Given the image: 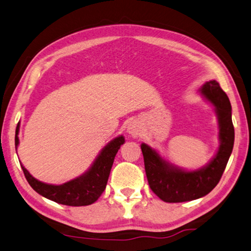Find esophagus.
Masks as SVG:
<instances>
[{
  "instance_id": "1",
  "label": "esophagus",
  "mask_w": 251,
  "mask_h": 251,
  "mask_svg": "<svg viewBox=\"0 0 251 251\" xmlns=\"http://www.w3.org/2000/svg\"><path fill=\"white\" fill-rule=\"evenodd\" d=\"M127 131H128L129 134L132 136H138L141 134V128H140V126L137 124V123L132 122L128 125V127H127Z\"/></svg>"
}]
</instances>
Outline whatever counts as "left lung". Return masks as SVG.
Masks as SVG:
<instances>
[{
  "mask_svg": "<svg viewBox=\"0 0 251 251\" xmlns=\"http://www.w3.org/2000/svg\"><path fill=\"white\" fill-rule=\"evenodd\" d=\"M200 92L214 105L220 126V148L207 166L191 172L180 170L162 159L150 146L141 145L150 188L165 202H184L208 195L222 177L232 153L235 132L228 97L215 80L205 82Z\"/></svg>",
  "mask_w": 251,
  "mask_h": 251,
  "instance_id": "obj_1",
  "label": "left lung"
}]
</instances>
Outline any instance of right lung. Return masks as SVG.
Instances as JSON below:
<instances>
[{
    "label": "right lung",
    "instance_id": "obj_1",
    "mask_svg": "<svg viewBox=\"0 0 251 251\" xmlns=\"http://www.w3.org/2000/svg\"><path fill=\"white\" fill-rule=\"evenodd\" d=\"M18 130L19 123L16 127V135H15V147L16 148L19 144L17 136ZM124 142V137H116L103 148L89 171H87L79 177L62 185H49L42 183V181L32 177L23 165L22 169L29 185L43 197L55 201L57 203L72 205V207L88 205L97 201L104 191L114 158Z\"/></svg>",
    "mask_w": 251,
    "mask_h": 251
}]
</instances>
